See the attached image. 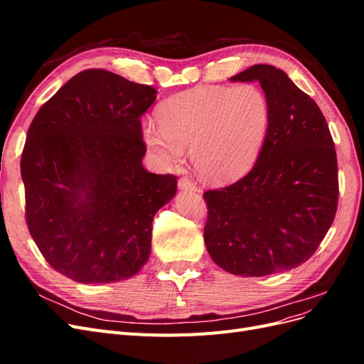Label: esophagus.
<instances>
[{"label":"esophagus","instance_id":"esophagus-1","mask_svg":"<svg viewBox=\"0 0 364 364\" xmlns=\"http://www.w3.org/2000/svg\"><path fill=\"white\" fill-rule=\"evenodd\" d=\"M178 185H179L181 190H193V191H196V183L193 182V179L186 178V176H185V178L179 179Z\"/></svg>","mask_w":364,"mask_h":364}]
</instances>
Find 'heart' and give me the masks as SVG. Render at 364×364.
I'll use <instances>...</instances> for the list:
<instances>
[{
    "mask_svg": "<svg viewBox=\"0 0 364 364\" xmlns=\"http://www.w3.org/2000/svg\"><path fill=\"white\" fill-rule=\"evenodd\" d=\"M270 102L255 83L197 86L158 109L142 123V139L164 167H176L190 149L203 179L228 182L257 162L270 129Z\"/></svg>",
    "mask_w": 364,
    "mask_h": 364,
    "instance_id": "b5f03b06",
    "label": "heart"
}]
</instances>
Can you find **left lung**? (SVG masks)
Segmentation results:
<instances>
[{
    "label": "left lung",
    "instance_id": "obj_1",
    "mask_svg": "<svg viewBox=\"0 0 364 364\" xmlns=\"http://www.w3.org/2000/svg\"><path fill=\"white\" fill-rule=\"evenodd\" d=\"M255 80L270 102L266 144L245 178L203 193L206 249L217 266L238 277H266L311 258L338 200L337 155L321 109L272 65L230 77Z\"/></svg>",
    "mask_w": 364,
    "mask_h": 364
}]
</instances>
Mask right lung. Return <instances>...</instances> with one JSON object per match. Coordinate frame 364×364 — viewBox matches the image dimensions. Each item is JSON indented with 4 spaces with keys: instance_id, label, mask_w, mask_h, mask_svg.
<instances>
[{
    "instance_id": "right-lung-1",
    "label": "right lung",
    "mask_w": 364,
    "mask_h": 364,
    "mask_svg": "<svg viewBox=\"0 0 364 364\" xmlns=\"http://www.w3.org/2000/svg\"><path fill=\"white\" fill-rule=\"evenodd\" d=\"M156 90L85 70L39 109L21 156L28 232L75 282L132 278L147 262L153 217L178 188L142 167L141 117Z\"/></svg>"
}]
</instances>
